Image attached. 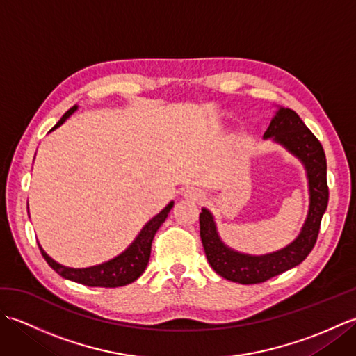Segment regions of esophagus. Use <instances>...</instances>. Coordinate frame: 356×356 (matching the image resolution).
Wrapping results in <instances>:
<instances>
[{
  "mask_svg": "<svg viewBox=\"0 0 356 356\" xmlns=\"http://www.w3.org/2000/svg\"><path fill=\"white\" fill-rule=\"evenodd\" d=\"M202 193L199 190H194V188H191V190H188L185 193V197L186 199H191V200H200L202 199Z\"/></svg>",
  "mask_w": 356,
  "mask_h": 356,
  "instance_id": "esophagus-1",
  "label": "esophagus"
}]
</instances>
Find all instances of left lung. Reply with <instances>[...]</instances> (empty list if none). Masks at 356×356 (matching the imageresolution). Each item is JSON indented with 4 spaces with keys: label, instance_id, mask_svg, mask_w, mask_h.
Returning <instances> with one entry per match:
<instances>
[{
    "label": "left lung",
    "instance_id": "left-lung-1",
    "mask_svg": "<svg viewBox=\"0 0 356 356\" xmlns=\"http://www.w3.org/2000/svg\"><path fill=\"white\" fill-rule=\"evenodd\" d=\"M268 138L282 143L305 163L311 205L300 236L282 251L260 257L240 254L225 246L217 234L213 216L208 209H202L199 217L200 237L211 268L220 277L240 284L263 283L303 261L316 243L321 218L329 202L326 154L320 140L297 113L291 108H280L264 133V139Z\"/></svg>",
    "mask_w": 356,
    "mask_h": 356
}]
</instances>
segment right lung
Here are the masks:
<instances>
[{"mask_svg":"<svg viewBox=\"0 0 356 356\" xmlns=\"http://www.w3.org/2000/svg\"><path fill=\"white\" fill-rule=\"evenodd\" d=\"M76 105L72 107L65 115L61 118V120L51 128L55 130L59 125L64 124V120L73 115L76 111ZM172 208V202L170 205H166L161 213H159L156 217L151 218V220L143 226V229L130 248L125 249V251L118 255L116 259H113L107 263L97 264V266L92 268H86V269H73V268H67L63 266V264L56 263L53 259L45 254L44 249L40 246V251L44 257V260L49 263V266L59 274L61 277L72 280V282L81 283L84 286L90 287H119V286H125L133 283L134 280H138L143 270H145L148 260H149V254H151V243H153V238L156 236L157 229L161 228V225L165 222V218L168 217L170 209Z\"/></svg>","mask_w":356,"mask_h":356,"instance_id":"add662e5","label":"right lung"}]
</instances>
